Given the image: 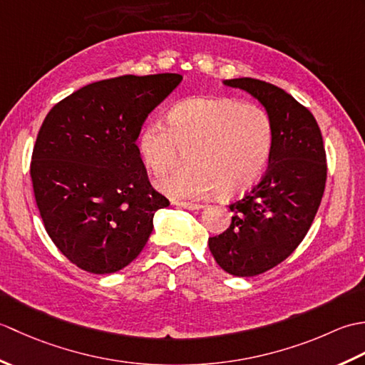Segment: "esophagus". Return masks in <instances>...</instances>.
Segmentation results:
<instances>
[{
  "mask_svg": "<svg viewBox=\"0 0 365 365\" xmlns=\"http://www.w3.org/2000/svg\"><path fill=\"white\" fill-rule=\"evenodd\" d=\"M177 207H182V208H187V210H200V208H204L202 204H192V202H182V200H174L173 202Z\"/></svg>",
  "mask_w": 365,
  "mask_h": 365,
  "instance_id": "1",
  "label": "esophagus"
}]
</instances>
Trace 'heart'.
<instances>
[{
	"mask_svg": "<svg viewBox=\"0 0 365 365\" xmlns=\"http://www.w3.org/2000/svg\"><path fill=\"white\" fill-rule=\"evenodd\" d=\"M139 153L155 175L165 174L188 152L191 166L158 182L173 197L199 199L218 192L232 199L259 182L273 149V123L263 108L230 97H197L175 105L168 125L145 123Z\"/></svg>",
	"mask_w": 365,
	"mask_h": 365,
	"instance_id": "1",
	"label": "heart"
}]
</instances>
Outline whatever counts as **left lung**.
Instances as JSON below:
<instances>
[{"instance_id":"obj_1","label":"left lung","mask_w":365,"mask_h":365,"mask_svg":"<svg viewBox=\"0 0 365 365\" xmlns=\"http://www.w3.org/2000/svg\"><path fill=\"white\" fill-rule=\"evenodd\" d=\"M224 84L257 98L273 123L265 175L229 205L234 213L229 229L208 238L224 271L250 277L284 262L311 229L327 183V152L312 113L284 89L254 78Z\"/></svg>"}]
</instances>
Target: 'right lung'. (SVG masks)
<instances>
[{
    "mask_svg": "<svg viewBox=\"0 0 365 365\" xmlns=\"http://www.w3.org/2000/svg\"><path fill=\"white\" fill-rule=\"evenodd\" d=\"M180 81L178 73L102 80L46 114L31 180L46 234L78 268L94 274L125 268L149 240L155 212L169 205L149 182L136 139Z\"/></svg>",
    "mask_w": 365,
    "mask_h": 365,
    "instance_id": "1",
    "label": "right lung"
}]
</instances>
